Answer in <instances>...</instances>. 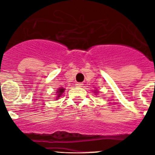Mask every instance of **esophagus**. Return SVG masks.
Instances as JSON below:
<instances>
[{
	"instance_id": "obj_1",
	"label": "esophagus",
	"mask_w": 155,
	"mask_h": 155,
	"mask_svg": "<svg viewBox=\"0 0 155 155\" xmlns=\"http://www.w3.org/2000/svg\"><path fill=\"white\" fill-rule=\"evenodd\" d=\"M76 86H77V87H82L83 86V84L82 83H76Z\"/></svg>"
}]
</instances>
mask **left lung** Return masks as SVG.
<instances>
[{
	"instance_id": "left-lung-1",
	"label": "left lung",
	"mask_w": 155,
	"mask_h": 155,
	"mask_svg": "<svg viewBox=\"0 0 155 155\" xmlns=\"http://www.w3.org/2000/svg\"><path fill=\"white\" fill-rule=\"evenodd\" d=\"M96 93H97V92H96Z\"/></svg>"
}]
</instances>
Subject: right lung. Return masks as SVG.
Segmentation results:
<instances>
[{
    "mask_svg": "<svg viewBox=\"0 0 155 155\" xmlns=\"http://www.w3.org/2000/svg\"><path fill=\"white\" fill-rule=\"evenodd\" d=\"M64 90H65V89H64L63 87H61V88H58V91H57V97H56L57 99H58V97H60L61 95L63 94V92H64Z\"/></svg>",
    "mask_w": 155,
    "mask_h": 155,
    "instance_id": "right-lung-1",
    "label": "right lung"
}]
</instances>
